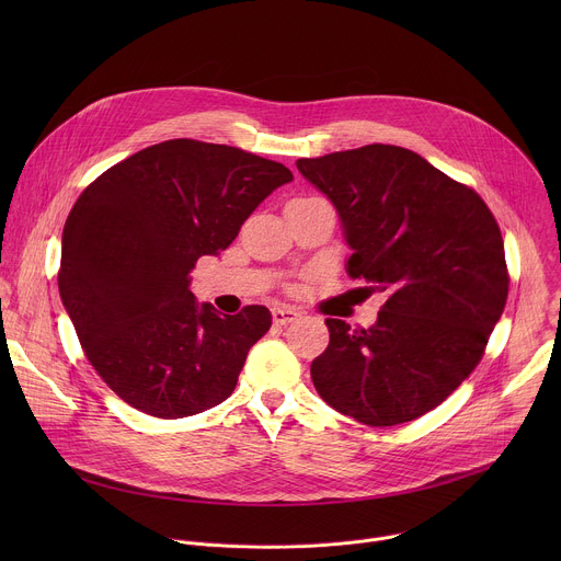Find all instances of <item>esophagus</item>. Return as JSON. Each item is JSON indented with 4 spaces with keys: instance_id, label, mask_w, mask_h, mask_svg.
I'll return each mask as SVG.
<instances>
[{
    "instance_id": "34e87169",
    "label": "esophagus",
    "mask_w": 561,
    "mask_h": 561,
    "mask_svg": "<svg viewBox=\"0 0 561 561\" xmlns=\"http://www.w3.org/2000/svg\"><path fill=\"white\" fill-rule=\"evenodd\" d=\"M297 317H299V312H297L295 308H286V306L273 308V322H275L277 327H286V324L295 322Z\"/></svg>"
}]
</instances>
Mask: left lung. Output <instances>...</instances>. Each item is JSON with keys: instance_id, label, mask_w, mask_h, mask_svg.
Here are the masks:
<instances>
[{"instance_id": "8db88e82", "label": "left lung", "mask_w": 561, "mask_h": 561, "mask_svg": "<svg viewBox=\"0 0 561 561\" xmlns=\"http://www.w3.org/2000/svg\"><path fill=\"white\" fill-rule=\"evenodd\" d=\"M297 171L340 215L348 277L388 295L370 329L327 319L331 342L310 364L312 383L366 426L413 422L472 373L504 312L500 226L472 188L402 146L306 157Z\"/></svg>"}]
</instances>
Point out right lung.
<instances>
[{
    "instance_id": "right-lung-1",
    "label": "right lung",
    "mask_w": 561,
    "mask_h": 561,
    "mask_svg": "<svg viewBox=\"0 0 561 561\" xmlns=\"http://www.w3.org/2000/svg\"><path fill=\"white\" fill-rule=\"evenodd\" d=\"M293 173L234 146L169 139L102 173L61 234L59 295L89 362L133 409L178 420L221 404L266 306L219 314L197 304L191 271L226 251Z\"/></svg>"
}]
</instances>
